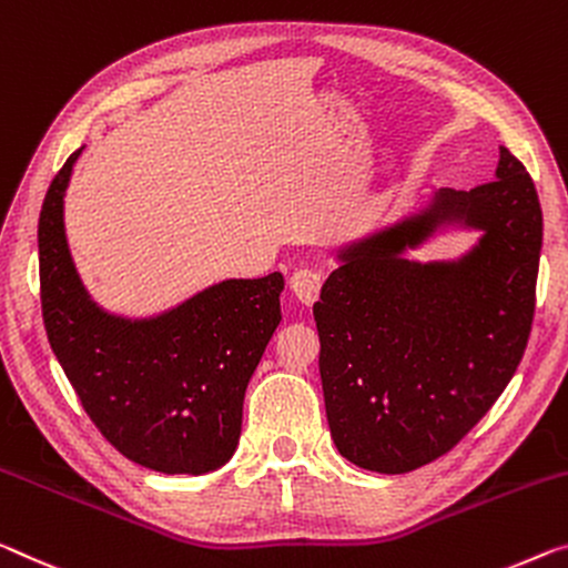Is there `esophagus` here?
<instances>
[{
  "instance_id": "obj_1",
  "label": "esophagus",
  "mask_w": 568,
  "mask_h": 568,
  "mask_svg": "<svg viewBox=\"0 0 568 568\" xmlns=\"http://www.w3.org/2000/svg\"><path fill=\"white\" fill-rule=\"evenodd\" d=\"M321 285H323V275L318 273V270L303 267V270H295V273L291 275V291L295 293V298H298L303 305H313L318 301Z\"/></svg>"
}]
</instances>
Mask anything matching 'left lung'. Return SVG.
<instances>
[{
    "label": "left lung",
    "mask_w": 568,
    "mask_h": 568,
    "mask_svg": "<svg viewBox=\"0 0 568 568\" xmlns=\"http://www.w3.org/2000/svg\"><path fill=\"white\" fill-rule=\"evenodd\" d=\"M453 221L484 230L467 256L403 257ZM541 240L534 179L500 146L493 182L439 189L427 210L338 252L313 316L331 437L346 460L409 473L478 425L524 358Z\"/></svg>",
    "instance_id": "8db88e82"
}]
</instances>
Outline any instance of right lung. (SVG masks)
Returning a JSON list of instances; mask_svg holds the SVG:
<instances>
[{
	"label": "right lung",
	"instance_id": "right-lung-1",
	"mask_svg": "<svg viewBox=\"0 0 568 568\" xmlns=\"http://www.w3.org/2000/svg\"><path fill=\"white\" fill-rule=\"evenodd\" d=\"M80 151L52 179L38 224L50 346L121 455L166 475L217 470L235 455L250 376L283 318V275L224 281L146 321L101 311L75 273L62 222Z\"/></svg>",
	"mask_w": 568,
	"mask_h": 568
}]
</instances>
